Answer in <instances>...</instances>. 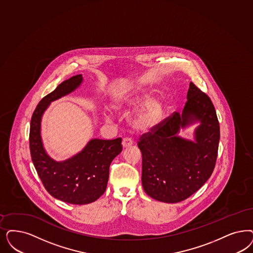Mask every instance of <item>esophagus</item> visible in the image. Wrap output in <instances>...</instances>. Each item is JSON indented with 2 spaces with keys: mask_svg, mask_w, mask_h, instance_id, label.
Returning <instances> with one entry per match:
<instances>
[{
  "mask_svg": "<svg viewBox=\"0 0 253 253\" xmlns=\"http://www.w3.org/2000/svg\"><path fill=\"white\" fill-rule=\"evenodd\" d=\"M132 144H133V141L131 140V138H129V137H125V138H123V140H122V146H123V148H129V147H131Z\"/></svg>",
  "mask_w": 253,
  "mask_h": 253,
  "instance_id": "1",
  "label": "esophagus"
}]
</instances>
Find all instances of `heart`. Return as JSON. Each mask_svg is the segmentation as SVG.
Segmentation results:
<instances>
[{
  "instance_id": "1",
  "label": "heart",
  "mask_w": 253,
  "mask_h": 253,
  "mask_svg": "<svg viewBox=\"0 0 253 253\" xmlns=\"http://www.w3.org/2000/svg\"><path fill=\"white\" fill-rule=\"evenodd\" d=\"M136 100V97H132L129 102L132 103ZM114 106L116 109H120L122 108V103L121 101H116ZM163 113L164 108L162 103L158 100H149L140 108L139 111L134 116L133 124L136 128L142 130L151 129L161 122Z\"/></svg>"
}]
</instances>
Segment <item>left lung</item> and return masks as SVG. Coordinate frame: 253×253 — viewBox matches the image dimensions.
<instances>
[{
    "instance_id": "1",
    "label": "left lung",
    "mask_w": 253,
    "mask_h": 253,
    "mask_svg": "<svg viewBox=\"0 0 253 253\" xmlns=\"http://www.w3.org/2000/svg\"><path fill=\"white\" fill-rule=\"evenodd\" d=\"M182 114L174 112L140 136L142 185L155 200L178 203L210 177L218 156L219 123L210 98L192 82ZM199 120L196 142L177 136L180 127Z\"/></svg>"
}]
</instances>
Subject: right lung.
<instances>
[{
  "instance_id": "1",
  "label": "right lung",
  "mask_w": 253,
  "mask_h": 253,
  "mask_svg": "<svg viewBox=\"0 0 253 253\" xmlns=\"http://www.w3.org/2000/svg\"><path fill=\"white\" fill-rule=\"evenodd\" d=\"M81 82V75L74 76L44 96L32 116L29 137L32 161L45 190L54 198L73 205H87L103 195L109 166L122 150L119 137L90 140L80 153L64 162H56L45 153L40 135L41 117L52 101L72 92Z\"/></svg>"
}]
</instances>
